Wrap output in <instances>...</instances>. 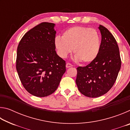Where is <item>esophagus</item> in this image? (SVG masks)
<instances>
[{
    "mask_svg": "<svg viewBox=\"0 0 130 130\" xmlns=\"http://www.w3.org/2000/svg\"><path fill=\"white\" fill-rule=\"evenodd\" d=\"M72 67V65L70 63H67V64H66V67H67V68H70Z\"/></svg>",
    "mask_w": 130,
    "mask_h": 130,
    "instance_id": "esophagus-1",
    "label": "esophagus"
}]
</instances>
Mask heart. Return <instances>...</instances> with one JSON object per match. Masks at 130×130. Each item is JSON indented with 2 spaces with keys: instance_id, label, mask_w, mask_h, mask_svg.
<instances>
[{
  "instance_id": "heart-1",
  "label": "heart",
  "mask_w": 130,
  "mask_h": 130,
  "mask_svg": "<svg viewBox=\"0 0 130 130\" xmlns=\"http://www.w3.org/2000/svg\"><path fill=\"white\" fill-rule=\"evenodd\" d=\"M54 45L60 57L65 58L73 50L74 60L89 63L95 60L100 49V39L97 31L84 26H74L57 36Z\"/></svg>"
}]
</instances>
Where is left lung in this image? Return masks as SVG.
I'll return each instance as SVG.
<instances>
[{
  "mask_svg": "<svg viewBox=\"0 0 130 130\" xmlns=\"http://www.w3.org/2000/svg\"><path fill=\"white\" fill-rule=\"evenodd\" d=\"M102 41L95 60L86 67L77 68L76 83L81 93L98 98L108 92L115 83L121 68L119 49L116 39L102 25L99 27Z\"/></svg>",
  "mask_w": 130,
  "mask_h": 130,
  "instance_id": "8db88e82",
  "label": "left lung"
}]
</instances>
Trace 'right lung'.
<instances>
[{
  "instance_id": "add662e5",
  "label": "right lung",
  "mask_w": 130,
  "mask_h": 130,
  "mask_svg": "<svg viewBox=\"0 0 130 130\" xmlns=\"http://www.w3.org/2000/svg\"><path fill=\"white\" fill-rule=\"evenodd\" d=\"M55 24L43 22L24 35L18 46L16 68L28 93L45 97L56 91L66 71L65 61L56 53Z\"/></svg>"
}]
</instances>
